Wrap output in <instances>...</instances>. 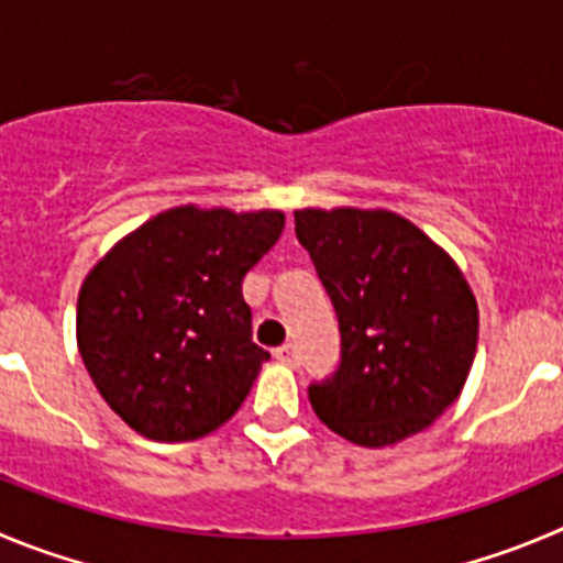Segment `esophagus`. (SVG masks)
Returning a JSON list of instances; mask_svg holds the SVG:
<instances>
[{
	"mask_svg": "<svg viewBox=\"0 0 563 563\" xmlns=\"http://www.w3.org/2000/svg\"><path fill=\"white\" fill-rule=\"evenodd\" d=\"M275 358L286 366H299V353L294 344H283L275 350Z\"/></svg>",
	"mask_w": 563,
	"mask_h": 563,
	"instance_id": "1",
	"label": "esophagus"
}]
</instances>
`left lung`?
I'll return each instance as SVG.
<instances>
[{
	"instance_id": "8db88e82",
	"label": "left lung",
	"mask_w": 563,
	"mask_h": 563,
	"mask_svg": "<svg viewBox=\"0 0 563 563\" xmlns=\"http://www.w3.org/2000/svg\"><path fill=\"white\" fill-rule=\"evenodd\" d=\"M294 230L341 328V364L308 388L317 417L358 448H391L459 400L477 302L448 250L386 208H302Z\"/></svg>"
}]
</instances>
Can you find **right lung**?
<instances>
[{
    "instance_id": "1",
    "label": "right lung",
    "mask_w": 563,
    "mask_h": 563,
    "mask_svg": "<svg viewBox=\"0 0 563 563\" xmlns=\"http://www.w3.org/2000/svg\"><path fill=\"white\" fill-rule=\"evenodd\" d=\"M283 228V210L177 205L93 264L77 297V350L135 433L191 441L239 411L269 361L252 344L241 280Z\"/></svg>"
}]
</instances>
